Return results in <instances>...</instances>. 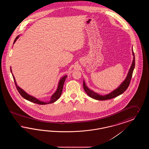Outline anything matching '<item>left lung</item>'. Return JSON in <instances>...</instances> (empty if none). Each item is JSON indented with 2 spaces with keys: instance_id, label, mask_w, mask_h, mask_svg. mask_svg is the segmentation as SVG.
<instances>
[{
  "instance_id": "left-lung-1",
  "label": "left lung",
  "mask_w": 149,
  "mask_h": 149,
  "mask_svg": "<svg viewBox=\"0 0 149 149\" xmlns=\"http://www.w3.org/2000/svg\"><path fill=\"white\" fill-rule=\"evenodd\" d=\"M133 52V55L134 56V52L132 50ZM135 57H134V60H133V62L132 64L131 65V66L130 68V69L129 70V72L128 73L127 76L126 78V79L125 80V81L121 84V85L116 90L113 91V92L108 94H107L106 95H100L98 94L97 93L94 92L90 90L86 85H85L84 81L83 82V88L84 89L86 93L91 98H92L93 99H97V100H107V99H111L115 98L118 95H120L121 94H122L125 91H126V90L127 89L128 86L130 84V81L131 80V78L132 77V74H133V71L134 69L135 68Z\"/></svg>"
}]
</instances>
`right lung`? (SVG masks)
<instances>
[{
    "instance_id": "1",
    "label": "right lung",
    "mask_w": 149,
    "mask_h": 149,
    "mask_svg": "<svg viewBox=\"0 0 149 149\" xmlns=\"http://www.w3.org/2000/svg\"><path fill=\"white\" fill-rule=\"evenodd\" d=\"M18 38V36H17L15 38V39L14 40L13 43H14V42L16 41V40ZM10 71L12 72L11 70H10ZM12 76H13V78L14 79V81L15 83V85L16 86V88H17V91H18V92L21 94V95L23 98H24V99H26V100H28L30 102H32L33 103H36V104H41V105L47 104V103H46V102H43L42 101H40V100H39L38 99L36 98L35 97L29 95L28 94H27L24 91H23L21 88H19L18 86H17V85L16 82H15V78H14V75H13V74H12ZM66 78H67V76L66 75V76H64V77H63L61 79V80H60V82L58 83V88L57 89L56 92L52 95V96L51 97V100H50V102H49V103H52L55 102V101H56L60 97L62 92H63V86H64V82H65V79H66Z\"/></svg>"
}]
</instances>
